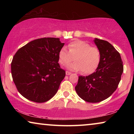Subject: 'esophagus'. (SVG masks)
Listing matches in <instances>:
<instances>
[{
    "label": "esophagus",
    "instance_id": "esophagus-1",
    "mask_svg": "<svg viewBox=\"0 0 134 134\" xmlns=\"http://www.w3.org/2000/svg\"><path fill=\"white\" fill-rule=\"evenodd\" d=\"M65 74H66V75H70V74H71V73L69 71H65Z\"/></svg>",
    "mask_w": 134,
    "mask_h": 134
}]
</instances>
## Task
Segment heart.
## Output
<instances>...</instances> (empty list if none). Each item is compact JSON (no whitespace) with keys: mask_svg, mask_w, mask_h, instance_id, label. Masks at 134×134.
<instances>
[{"mask_svg":"<svg viewBox=\"0 0 134 134\" xmlns=\"http://www.w3.org/2000/svg\"><path fill=\"white\" fill-rule=\"evenodd\" d=\"M69 51L63 47L58 53L59 63L62 65L69 64L74 58L75 62L67 66L74 71H82L83 74H90L96 71L101 60L99 49L92 47L89 43L81 40L74 41L68 45Z\"/></svg>","mask_w":134,"mask_h":134,"instance_id":"1","label":"heart"}]
</instances>
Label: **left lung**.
<instances>
[{
    "mask_svg": "<svg viewBox=\"0 0 134 134\" xmlns=\"http://www.w3.org/2000/svg\"><path fill=\"white\" fill-rule=\"evenodd\" d=\"M94 42L100 51V63L93 73L79 76L75 87L79 97L89 103L100 102L110 96L116 90L124 71L121 55L113 45L98 38Z\"/></svg>",
    "mask_w": 134,
    "mask_h": 134,
    "instance_id": "obj_1",
    "label": "left lung"
}]
</instances>
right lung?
Here are the masks:
<instances>
[{
    "label": "right lung",
    "instance_id": "right-lung-1",
    "mask_svg": "<svg viewBox=\"0 0 134 134\" xmlns=\"http://www.w3.org/2000/svg\"><path fill=\"white\" fill-rule=\"evenodd\" d=\"M58 38L35 40L19 49L11 63V73L18 92L37 103L49 100L65 76L58 53L64 46Z\"/></svg>",
    "mask_w": 134,
    "mask_h": 134
}]
</instances>
